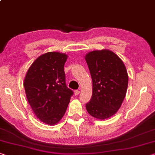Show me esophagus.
I'll use <instances>...</instances> for the list:
<instances>
[{
    "label": "esophagus",
    "mask_w": 155,
    "mask_h": 155,
    "mask_svg": "<svg viewBox=\"0 0 155 155\" xmlns=\"http://www.w3.org/2000/svg\"><path fill=\"white\" fill-rule=\"evenodd\" d=\"M80 94V91L79 90H75L74 91V94L77 96V95H78Z\"/></svg>",
    "instance_id": "34e87169"
}]
</instances>
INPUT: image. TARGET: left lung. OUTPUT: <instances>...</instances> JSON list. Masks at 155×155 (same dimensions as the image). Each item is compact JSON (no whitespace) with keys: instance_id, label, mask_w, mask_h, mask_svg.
Masks as SVG:
<instances>
[{"instance_id":"8db88e82","label":"left lung","mask_w":155,"mask_h":155,"mask_svg":"<svg viewBox=\"0 0 155 155\" xmlns=\"http://www.w3.org/2000/svg\"><path fill=\"white\" fill-rule=\"evenodd\" d=\"M92 80L87 112L105 120L116 114L126 95L128 75L123 61L110 50L91 51L85 56Z\"/></svg>"}]
</instances>
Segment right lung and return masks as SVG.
<instances>
[{"label": "right lung", "instance_id": "right-lung-1", "mask_svg": "<svg viewBox=\"0 0 155 155\" xmlns=\"http://www.w3.org/2000/svg\"><path fill=\"white\" fill-rule=\"evenodd\" d=\"M65 53L50 51L39 56L24 78L26 97L34 114L44 124L54 126L62 119L73 92L66 86Z\"/></svg>", "mask_w": 155, "mask_h": 155}]
</instances>
